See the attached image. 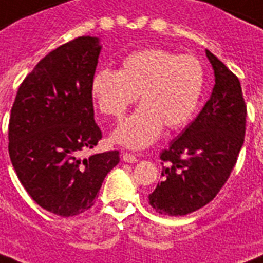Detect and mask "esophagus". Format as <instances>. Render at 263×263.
I'll return each mask as SVG.
<instances>
[{
	"label": "esophagus",
	"mask_w": 263,
	"mask_h": 263,
	"mask_svg": "<svg viewBox=\"0 0 263 263\" xmlns=\"http://www.w3.org/2000/svg\"><path fill=\"white\" fill-rule=\"evenodd\" d=\"M123 161L125 163H136L138 161V158H136L135 154H131V153H123Z\"/></svg>",
	"instance_id": "obj_1"
}]
</instances>
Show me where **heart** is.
I'll return each mask as SVG.
<instances>
[{
    "label": "heart",
    "mask_w": 263,
    "mask_h": 263,
    "mask_svg": "<svg viewBox=\"0 0 263 263\" xmlns=\"http://www.w3.org/2000/svg\"><path fill=\"white\" fill-rule=\"evenodd\" d=\"M201 62L192 55H178L161 48L134 51L120 69H100L92 78V95L100 111L123 118L139 95V109L118 125L117 143L143 149L157 139L163 125L179 129L189 123L204 89Z\"/></svg>",
    "instance_id": "heart-1"
}]
</instances>
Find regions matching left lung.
Masks as SVG:
<instances>
[{
    "mask_svg": "<svg viewBox=\"0 0 263 263\" xmlns=\"http://www.w3.org/2000/svg\"><path fill=\"white\" fill-rule=\"evenodd\" d=\"M205 53L215 74L211 98L160 153L165 164L163 180L149 201L163 215H187L212 201L229 179L244 143L247 106L240 81L215 55Z\"/></svg>",
    "mask_w": 263,
    "mask_h": 263,
    "instance_id": "left-lung-1",
    "label": "left lung"
}]
</instances>
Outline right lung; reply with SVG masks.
<instances>
[{
    "label": "right lung",
    "instance_id": "1",
    "mask_svg": "<svg viewBox=\"0 0 263 263\" xmlns=\"http://www.w3.org/2000/svg\"><path fill=\"white\" fill-rule=\"evenodd\" d=\"M99 53V40L89 35L60 45L27 74L12 106V165L30 197L56 215L89 210L120 161L117 150L81 157L102 139L91 87Z\"/></svg>",
    "mask_w": 263,
    "mask_h": 263
}]
</instances>
